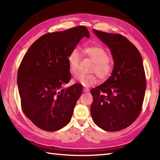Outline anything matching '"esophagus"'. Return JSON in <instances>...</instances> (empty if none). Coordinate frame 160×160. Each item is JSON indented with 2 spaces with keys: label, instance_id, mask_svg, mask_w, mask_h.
Returning a JSON list of instances; mask_svg holds the SVG:
<instances>
[{
  "label": "esophagus",
  "instance_id": "34e87169",
  "mask_svg": "<svg viewBox=\"0 0 160 160\" xmlns=\"http://www.w3.org/2000/svg\"><path fill=\"white\" fill-rule=\"evenodd\" d=\"M89 89H87V88H83V91H84V92H88V91H89Z\"/></svg>",
  "mask_w": 160,
  "mask_h": 160
}]
</instances>
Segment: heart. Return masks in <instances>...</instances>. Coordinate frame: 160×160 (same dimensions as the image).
<instances>
[{"mask_svg":"<svg viewBox=\"0 0 160 160\" xmlns=\"http://www.w3.org/2000/svg\"><path fill=\"white\" fill-rule=\"evenodd\" d=\"M84 53L93 62L91 72L96 73L102 80H106L111 76L113 70V64L110 60L109 54L103 47L100 46H90L84 49ZM80 60V55L77 49L69 53L67 58L69 70L71 74H76ZM96 74H78L76 77L77 82L84 87H91L98 82Z\"/></svg>","mask_w":160,"mask_h":160,"instance_id":"obj_1","label":"heart"}]
</instances>
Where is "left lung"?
I'll list each match as a JSON object with an SVG mask.
<instances>
[{"mask_svg":"<svg viewBox=\"0 0 160 160\" xmlns=\"http://www.w3.org/2000/svg\"><path fill=\"white\" fill-rule=\"evenodd\" d=\"M93 31L110 49L114 67L106 82L91 90V114L103 130L121 131L133 123L142 111L147 87L142 58L122 35Z\"/></svg>","mask_w":160,"mask_h":160,"instance_id":"left-lung-1","label":"left lung"}]
</instances>
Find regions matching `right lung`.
Segmentation results:
<instances>
[{"mask_svg": "<svg viewBox=\"0 0 160 160\" xmlns=\"http://www.w3.org/2000/svg\"><path fill=\"white\" fill-rule=\"evenodd\" d=\"M84 36L89 38L84 26L46 33L32 44L20 62L17 84L22 111L44 131L60 130L71 120L82 86L63 88L71 78L67 58Z\"/></svg>", "mask_w": 160, "mask_h": 160, "instance_id": "right-lung-1", "label": "right lung"}]
</instances>
